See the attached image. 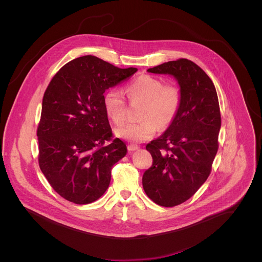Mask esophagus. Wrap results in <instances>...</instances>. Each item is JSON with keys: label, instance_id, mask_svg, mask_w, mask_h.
<instances>
[{"label": "esophagus", "instance_id": "34e87169", "mask_svg": "<svg viewBox=\"0 0 262 262\" xmlns=\"http://www.w3.org/2000/svg\"><path fill=\"white\" fill-rule=\"evenodd\" d=\"M138 149H139V146H137V145H134V144L128 145V150H129V151H135V150Z\"/></svg>", "mask_w": 262, "mask_h": 262}]
</instances>
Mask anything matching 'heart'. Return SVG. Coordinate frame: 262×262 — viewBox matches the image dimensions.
<instances>
[{
	"mask_svg": "<svg viewBox=\"0 0 262 262\" xmlns=\"http://www.w3.org/2000/svg\"><path fill=\"white\" fill-rule=\"evenodd\" d=\"M126 93L131 101L144 102L140 122H128L119 126L115 133L118 137L130 142H143L154 136L157 125L160 128L169 126L181 108L182 95L174 84L164 82L151 75H141L127 84ZM107 115L116 124L126 119V102L117 90H109L103 99Z\"/></svg>",
	"mask_w": 262,
	"mask_h": 262,
	"instance_id": "obj_1",
	"label": "heart"
}]
</instances>
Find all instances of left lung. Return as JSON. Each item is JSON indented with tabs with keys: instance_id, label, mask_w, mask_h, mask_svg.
<instances>
[{
	"instance_id": "1",
	"label": "left lung",
	"mask_w": 262,
	"mask_h": 262,
	"mask_svg": "<svg viewBox=\"0 0 262 262\" xmlns=\"http://www.w3.org/2000/svg\"><path fill=\"white\" fill-rule=\"evenodd\" d=\"M147 72L172 76L182 95L173 122L146 145L153 163L142 178L150 200L162 207H174L192 196L211 172L221 128L219 100L211 78L186 58Z\"/></svg>"
}]
</instances>
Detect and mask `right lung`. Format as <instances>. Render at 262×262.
<instances>
[{"label":"right lung","mask_w":262,"mask_h":262,"mask_svg":"<svg viewBox=\"0 0 262 262\" xmlns=\"http://www.w3.org/2000/svg\"><path fill=\"white\" fill-rule=\"evenodd\" d=\"M136 72L84 55L51 79L42 101L38 159L46 180L63 199L91 204L109 187L113 165L127 154V147L119 138L111 139L104 94Z\"/></svg>","instance_id":"obj_1"}]
</instances>
